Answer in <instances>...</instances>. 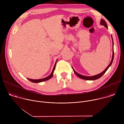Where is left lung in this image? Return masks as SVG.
<instances>
[{
	"label": "left lung",
	"instance_id": "8db88e82",
	"mask_svg": "<svg viewBox=\"0 0 124 124\" xmlns=\"http://www.w3.org/2000/svg\"><path fill=\"white\" fill-rule=\"evenodd\" d=\"M100 24L103 26H104L105 27L107 28V29H108V25L107 24V23H106V22H105V21H104L103 20L101 19V22H100ZM111 38H112V45H113V46H112V59H111V62L110 63V64L108 65V66L107 67V68H106L103 71L98 74V75H95V76H91V77H88V76H83V75H81L80 74H79L77 72L75 71V70L74 69L73 67H72V68L74 70V73H75V74L78 77H79V78H81V79H85V80H96V79H97L99 78H100L105 72L107 70H108V69L109 68V67L111 65L112 63V62L113 61V58H114V49H113V45H114V43H113V38H112V35H111Z\"/></svg>",
	"mask_w": 124,
	"mask_h": 124
}]
</instances>
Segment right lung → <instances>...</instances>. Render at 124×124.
Segmentation results:
<instances>
[{
  "label": "right lung",
  "instance_id": "right-lung-1",
  "mask_svg": "<svg viewBox=\"0 0 124 124\" xmlns=\"http://www.w3.org/2000/svg\"><path fill=\"white\" fill-rule=\"evenodd\" d=\"M57 61V60L56 61V62L54 64V68H53L51 74L49 76H48V77H47L45 78H42V79H30V78H27V79H28L29 81H31L32 82H34V83H39V82L45 81H46V80H47L49 79L50 78H51L52 77L53 75H54V70H55V66H56Z\"/></svg>",
  "mask_w": 124,
  "mask_h": 124
}]
</instances>
